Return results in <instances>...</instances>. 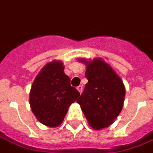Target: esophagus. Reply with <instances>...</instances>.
<instances>
[{"label":"esophagus","mask_w":153,"mask_h":153,"mask_svg":"<svg viewBox=\"0 0 153 153\" xmlns=\"http://www.w3.org/2000/svg\"><path fill=\"white\" fill-rule=\"evenodd\" d=\"M77 90L79 92H80V94H81L82 93V91H83V87H82V85H79L77 87Z\"/></svg>","instance_id":"1"}]
</instances>
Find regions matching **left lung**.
<instances>
[{
	"mask_svg": "<svg viewBox=\"0 0 153 153\" xmlns=\"http://www.w3.org/2000/svg\"><path fill=\"white\" fill-rule=\"evenodd\" d=\"M87 64L85 77L88 83L76 101L81 106L89 125L102 129L111 124L121 112L125 88L119 76L110 65L100 59Z\"/></svg>",
	"mask_w": 153,
	"mask_h": 153,
	"instance_id": "8db88e82",
	"label": "left lung"
}]
</instances>
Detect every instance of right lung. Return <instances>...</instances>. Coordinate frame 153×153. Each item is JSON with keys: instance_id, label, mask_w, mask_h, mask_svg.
Listing matches in <instances>:
<instances>
[{"instance_id": "right-lung-1", "label": "right lung", "mask_w": 153, "mask_h": 153, "mask_svg": "<svg viewBox=\"0 0 153 153\" xmlns=\"http://www.w3.org/2000/svg\"><path fill=\"white\" fill-rule=\"evenodd\" d=\"M80 93L70 85L63 63L54 61L43 68L35 78L30 94L33 113L42 124L57 127L64 120L68 107Z\"/></svg>"}]
</instances>
